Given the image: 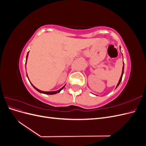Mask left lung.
<instances>
[{"label": "left lung", "mask_w": 146, "mask_h": 146, "mask_svg": "<svg viewBox=\"0 0 146 146\" xmlns=\"http://www.w3.org/2000/svg\"><path fill=\"white\" fill-rule=\"evenodd\" d=\"M123 68H122V74H121V78H120V79H119V82H118V83H117V86H116V88L119 86V84H120V83H121V80H122V76H123V69H124V63H123Z\"/></svg>", "instance_id": "1"}]
</instances>
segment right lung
<instances>
[{"instance_id": "obj_1", "label": "right lung", "mask_w": 146, "mask_h": 146, "mask_svg": "<svg viewBox=\"0 0 146 146\" xmlns=\"http://www.w3.org/2000/svg\"><path fill=\"white\" fill-rule=\"evenodd\" d=\"M28 54H29V52L27 53V57H26V62H27V57H28ZM26 62H25V64H26ZM32 84V83H31ZM32 86H33V87L35 88V90H37L38 92H41V93H43V94H56V93H58V92H60L61 90H62L63 88H64V87L65 86H64L63 87H62L61 88V89H60L59 90H58V91H41V90H38V88H36V87H35L33 85H32Z\"/></svg>"}]
</instances>
